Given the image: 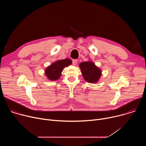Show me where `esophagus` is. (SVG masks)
<instances>
[{
    "label": "esophagus",
    "instance_id": "1",
    "mask_svg": "<svg viewBox=\"0 0 146 146\" xmlns=\"http://www.w3.org/2000/svg\"><path fill=\"white\" fill-rule=\"evenodd\" d=\"M77 64V59H73V65H76Z\"/></svg>",
    "mask_w": 146,
    "mask_h": 146
}]
</instances>
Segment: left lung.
Returning <instances> with one entry per match:
<instances>
[{"instance_id": "8db88e82", "label": "left lung", "mask_w": 146, "mask_h": 146, "mask_svg": "<svg viewBox=\"0 0 146 146\" xmlns=\"http://www.w3.org/2000/svg\"><path fill=\"white\" fill-rule=\"evenodd\" d=\"M79 67L86 81L94 84L99 81L102 76V70L92 60L81 62Z\"/></svg>"}]
</instances>
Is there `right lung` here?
Masks as SVG:
<instances>
[{
	"instance_id": "add662e5",
	"label": "right lung",
	"mask_w": 146,
	"mask_h": 146,
	"mask_svg": "<svg viewBox=\"0 0 146 146\" xmlns=\"http://www.w3.org/2000/svg\"><path fill=\"white\" fill-rule=\"evenodd\" d=\"M72 64L70 59L57 60L47 67L44 70L46 76L49 80L55 81L61 76V74L65 67L69 66Z\"/></svg>"
}]
</instances>
